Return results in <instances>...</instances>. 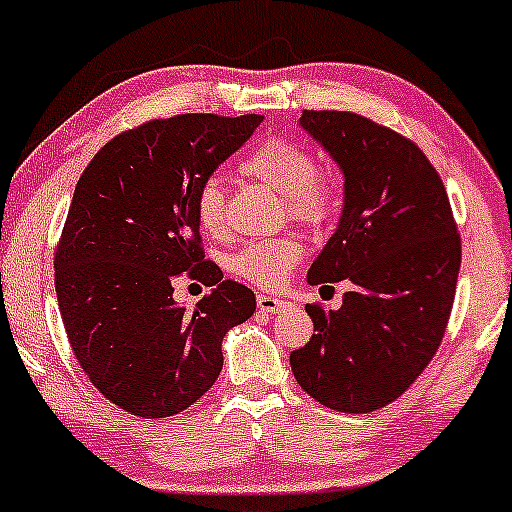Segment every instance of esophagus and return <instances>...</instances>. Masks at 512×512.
I'll use <instances>...</instances> for the list:
<instances>
[{
  "label": "esophagus",
  "instance_id": "34e87169",
  "mask_svg": "<svg viewBox=\"0 0 512 512\" xmlns=\"http://www.w3.org/2000/svg\"><path fill=\"white\" fill-rule=\"evenodd\" d=\"M257 308H260V313H279V310L289 308V303L281 301V298L264 296V293H260V296H257Z\"/></svg>",
  "mask_w": 512,
  "mask_h": 512
}]
</instances>
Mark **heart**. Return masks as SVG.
I'll return each mask as SVG.
<instances>
[{"instance_id":"1","label":"heart","mask_w":512,"mask_h":512,"mask_svg":"<svg viewBox=\"0 0 512 512\" xmlns=\"http://www.w3.org/2000/svg\"><path fill=\"white\" fill-rule=\"evenodd\" d=\"M243 173L284 197L289 214L305 226H320L337 207L332 182L317 173L313 154L291 139L274 137L257 146L243 161ZM195 219L209 236H219L226 226V195L216 178H207L197 187ZM301 252L303 245L291 236L255 240L231 257V269L250 284L274 289L284 284L301 260Z\"/></svg>"}]
</instances>
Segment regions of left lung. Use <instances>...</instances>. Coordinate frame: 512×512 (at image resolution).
<instances>
[{
    "label": "left lung",
    "mask_w": 512,
    "mask_h": 512,
    "mask_svg": "<svg viewBox=\"0 0 512 512\" xmlns=\"http://www.w3.org/2000/svg\"><path fill=\"white\" fill-rule=\"evenodd\" d=\"M305 132L342 170L344 207L308 284L349 281L342 308L308 305L315 334L291 354L325 407L368 414L424 373L448 327L460 236L445 185L414 142L344 110H303Z\"/></svg>",
    "instance_id": "obj_1"
}]
</instances>
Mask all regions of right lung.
I'll return each mask as SVG.
<instances>
[{"label":"right lung","mask_w":512,"mask_h":512,"mask_svg":"<svg viewBox=\"0 0 512 512\" xmlns=\"http://www.w3.org/2000/svg\"><path fill=\"white\" fill-rule=\"evenodd\" d=\"M262 115H178L117 134L76 182L55 252L57 303L76 361L110 402L163 419L219 378L221 342L255 293L204 260L197 187L252 137ZM215 289L187 311L172 281Z\"/></svg>","instance_id":"obj_1"}]
</instances>
